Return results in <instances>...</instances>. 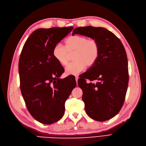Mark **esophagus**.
Instances as JSON below:
<instances>
[{"instance_id":"esophagus-1","label":"esophagus","mask_w":146,"mask_h":146,"mask_svg":"<svg viewBox=\"0 0 146 146\" xmlns=\"http://www.w3.org/2000/svg\"><path fill=\"white\" fill-rule=\"evenodd\" d=\"M78 76H76V80L77 83V82H78Z\"/></svg>"}]
</instances>
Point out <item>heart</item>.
Here are the masks:
<instances>
[{"label":"heart","mask_w":146,"mask_h":146,"mask_svg":"<svg viewBox=\"0 0 146 146\" xmlns=\"http://www.w3.org/2000/svg\"><path fill=\"white\" fill-rule=\"evenodd\" d=\"M65 46L56 44L52 50L54 58L60 64L66 66L69 60V54L74 52L73 62L65 69L67 75H77L85 69L91 67L98 60L100 47L98 42L94 39H88L80 35L70 36L66 39Z\"/></svg>","instance_id":"1"}]
</instances>
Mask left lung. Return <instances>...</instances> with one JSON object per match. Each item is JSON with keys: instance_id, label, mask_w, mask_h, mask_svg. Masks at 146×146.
Wrapping results in <instances>:
<instances>
[{"instance_id": "8db88e82", "label": "left lung", "mask_w": 146, "mask_h": 146, "mask_svg": "<svg viewBox=\"0 0 146 146\" xmlns=\"http://www.w3.org/2000/svg\"><path fill=\"white\" fill-rule=\"evenodd\" d=\"M76 34L96 39L100 47L98 60L78 80L86 113L96 121L109 120L119 112L125 98L129 69L125 48L115 35L103 27H77L72 35ZM86 79L92 82L87 84Z\"/></svg>"}]
</instances>
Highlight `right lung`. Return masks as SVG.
<instances>
[{"instance_id":"1","label":"right lung","mask_w":146,"mask_h":146,"mask_svg":"<svg viewBox=\"0 0 146 146\" xmlns=\"http://www.w3.org/2000/svg\"><path fill=\"white\" fill-rule=\"evenodd\" d=\"M73 27L39 29L30 35L19 61L20 88L29 113L44 124L63 116L65 102L76 81L74 77L60 78L64 68L54 58V46Z\"/></svg>"}]
</instances>
